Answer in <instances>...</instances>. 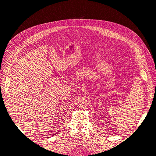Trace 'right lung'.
Here are the masks:
<instances>
[{
	"instance_id": "right-lung-1",
	"label": "right lung",
	"mask_w": 156,
	"mask_h": 156,
	"mask_svg": "<svg viewBox=\"0 0 156 156\" xmlns=\"http://www.w3.org/2000/svg\"><path fill=\"white\" fill-rule=\"evenodd\" d=\"M55 134H53V135H52V136H54V135H55Z\"/></svg>"
}]
</instances>
